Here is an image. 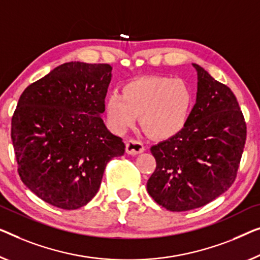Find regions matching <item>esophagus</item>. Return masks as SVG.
<instances>
[{
	"mask_svg": "<svg viewBox=\"0 0 260 260\" xmlns=\"http://www.w3.org/2000/svg\"><path fill=\"white\" fill-rule=\"evenodd\" d=\"M145 150V147H143L140 141L137 140H128L126 142V153L129 155H138L142 153Z\"/></svg>",
	"mask_w": 260,
	"mask_h": 260,
	"instance_id": "1",
	"label": "esophagus"
}]
</instances>
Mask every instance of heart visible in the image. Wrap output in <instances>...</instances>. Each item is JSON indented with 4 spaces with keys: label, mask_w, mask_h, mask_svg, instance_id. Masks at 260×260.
<instances>
[{
    "label": "heart",
    "mask_w": 260,
    "mask_h": 260,
    "mask_svg": "<svg viewBox=\"0 0 260 260\" xmlns=\"http://www.w3.org/2000/svg\"><path fill=\"white\" fill-rule=\"evenodd\" d=\"M192 105L190 88L183 80L145 77L131 80L121 95L111 93L104 108L112 128L123 132L140 115L142 128L155 139L175 137L184 128Z\"/></svg>",
    "instance_id": "obj_1"
}]
</instances>
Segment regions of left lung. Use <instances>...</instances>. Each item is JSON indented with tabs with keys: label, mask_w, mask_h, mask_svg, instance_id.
<instances>
[{
	"label": "left lung",
	"mask_w": 260,
	"mask_h": 260,
	"mask_svg": "<svg viewBox=\"0 0 260 260\" xmlns=\"http://www.w3.org/2000/svg\"><path fill=\"white\" fill-rule=\"evenodd\" d=\"M196 103L184 128L152 146L156 169L147 182L155 202L188 211L217 199L234 183L246 125L232 91L197 64Z\"/></svg>",
	"instance_id": "left-lung-1"
}]
</instances>
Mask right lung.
<instances>
[{"label":"right lung","instance_id":"add662e5","mask_svg":"<svg viewBox=\"0 0 260 260\" xmlns=\"http://www.w3.org/2000/svg\"><path fill=\"white\" fill-rule=\"evenodd\" d=\"M108 64L69 61L19 96L11 140L21 180L53 207L75 210L98 192L107 162L125 153L104 123Z\"/></svg>","mask_w":260,"mask_h":260}]
</instances>
